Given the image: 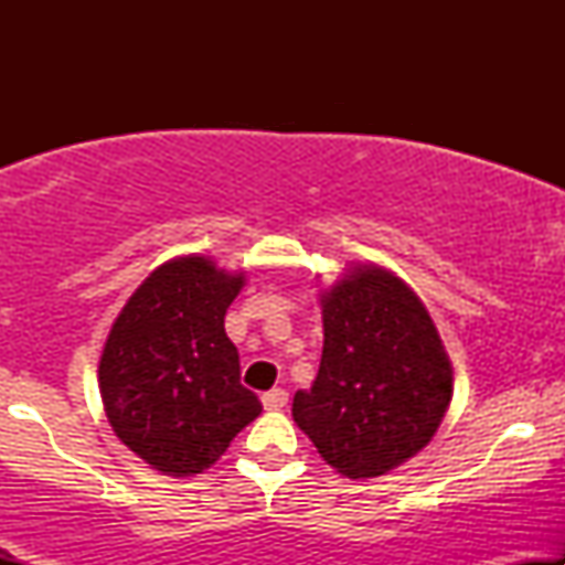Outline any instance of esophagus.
<instances>
[{
    "label": "esophagus",
    "mask_w": 565,
    "mask_h": 565,
    "mask_svg": "<svg viewBox=\"0 0 565 565\" xmlns=\"http://www.w3.org/2000/svg\"><path fill=\"white\" fill-rule=\"evenodd\" d=\"M287 401H289V395H287V391H281V387H276V391H268L263 395V406L268 408V412H278V408L287 406Z\"/></svg>",
    "instance_id": "esophagus-1"
}]
</instances>
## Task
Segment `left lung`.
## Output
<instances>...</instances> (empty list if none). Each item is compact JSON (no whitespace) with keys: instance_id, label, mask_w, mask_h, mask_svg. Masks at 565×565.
I'll return each mask as SVG.
<instances>
[{"instance_id":"obj_1","label":"left lung","mask_w":565,"mask_h":565,"mask_svg":"<svg viewBox=\"0 0 565 565\" xmlns=\"http://www.w3.org/2000/svg\"><path fill=\"white\" fill-rule=\"evenodd\" d=\"M319 377L291 417L345 478H377L430 444L449 412L454 369L404 278L355 263L321 289Z\"/></svg>"}]
</instances>
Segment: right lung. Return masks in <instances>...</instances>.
Instances as JSON below:
<instances>
[{"label": "right lung", "mask_w": 565, "mask_h": 565, "mask_svg": "<svg viewBox=\"0 0 565 565\" xmlns=\"http://www.w3.org/2000/svg\"><path fill=\"white\" fill-rule=\"evenodd\" d=\"M246 284L206 255L161 263L119 310L97 364L116 438L161 476H199L260 417L225 310Z\"/></svg>", "instance_id": "obj_1"}]
</instances>
